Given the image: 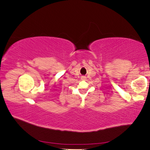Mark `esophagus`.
I'll list each match as a JSON object with an SVG mask.
<instances>
[{
  "label": "esophagus",
  "instance_id": "obj_1",
  "mask_svg": "<svg viewBox=\"0 0 150 150\" xmlns=\"http://www.w3.org/2000/svg\"><path fill=\"white\" fill-rule=\"evenodd\" d=\"M86 79V76H82L81 77V79L82 80H85Z\"/></svg>",
  "mask_w": 150,
  "mask_h": 150
}]
</instances>
